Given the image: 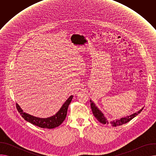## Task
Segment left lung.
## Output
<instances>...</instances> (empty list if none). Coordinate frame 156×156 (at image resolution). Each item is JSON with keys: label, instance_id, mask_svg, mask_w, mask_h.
I'll use <instances>...</instances> for the list:
<instances>
[{"label": "left lung", "instance_id": "obj_1", "mask_svg": "<svg viewBox=\"0 0 156 156\" xmlns=\"http://www.w3.org/2000/svg\"><path fill=\"white\" fill-rule=\"evenodd\" d=\"M91 109L93 111V115H94V117L96 118V119L101 122L102 124H108V120L105 119V117L104 116V114L101 112V111L98 108V107L95 105V104L91 101ZM143 109V108L142 109H141L140 110H139L138 112L133 114L128 117H124V118H122L120 120H117L116 121H113V122H111V125H112L113 126H120V125H122L125 123H128V122H129L131 119H133V118H135L138 114H140L142 110Z\"/></svg>", "mask_w": 156, "mask_h": 156}]
</instances>
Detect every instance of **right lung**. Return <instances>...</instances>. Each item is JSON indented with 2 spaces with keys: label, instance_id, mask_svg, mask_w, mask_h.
Segmentation results:
<instances>
[{
  "label": "right lung",
  "instance_id": "add662e5",
  "mask_svg": "<svg viewBox=\"0 0 156 156\" xmlns=\"http://www.w3.org/2000/svg\"><path fill=\"white\" fill-rule=\"evenodd\" d=\"M72 98L73 96H71L66 101V102L62 106L60 110L55 115L47 119H41L26 114L25 112H23V110L21 109L17 104H16V107L18 112L25 120L40 128L52 129L58 126L65 120L66 116V113H67L68 107L72 100Z\"/></svg>",
  "mask_w": 156,
  "mask_h": 156
}]
</instances>
